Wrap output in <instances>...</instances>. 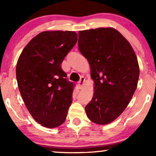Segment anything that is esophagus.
<instances>
[{"label": "esophagus", "mask_w": 156, "mask_h": 156, "mask_svg": "<svg viewBox=\"0 0 156 156\" xmlns=\"http://www.w3.org/2000/svg\"><path fill=\"white\" fill-rule=\"evenodd\" d=\"M84 83H85V78H84V77H80V79L79 82H78V84L79 89H82V87H83Z\"/></svg>", "instance_id": "1"}]
</instances>
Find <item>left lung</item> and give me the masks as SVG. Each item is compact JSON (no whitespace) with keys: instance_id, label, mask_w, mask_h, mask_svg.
Listing matches in <instances>:
<instances>
[{"instance_id":"8db88e82","label":"left lung","mask_w":156,"mask_h":156,"mask_svg":"<svg viewBox=\"0 0 156 156\" xmlns=\"http://www.w3.org/2000/svg\"><path fill=\"white\" fill-rule=\"evenodd\" d=\"M78 35V49L88 60L94 82L86 113L96 124H108L124 112L136 89L137 57L129 42L113 28L80 31Z\"/></svg>"}]
</instances>
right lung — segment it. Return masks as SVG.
Wrapping results in <instances>:
<instances>
[{
  "label": "right lung",
  "mask_w": 156,
  "mask_h": 156,
  "mask_svg": "<svg viewBox=\"0 0 156 156\" xmlns=\"http://www.w3.org/2000/svg\"><path fill=\"white\" fill-rule=\"evenodd\" d=\"M78 40L76 32L43 31L27 44L16 67L17 85L28 112L48 128L65 121L75 83L61 67Z\"/></svg>",
  "instance_id": "obj_1"
}]
</instances>
